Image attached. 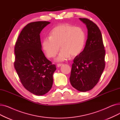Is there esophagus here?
<instances>
[{
    "label": "esophagus",
    "mask_w": 120,
    "mask_h": 120,
    "mask_svg": "<svg viewBox=\"0 0 120 120\" xmlns=\"http://www.w3.org/2000/svg\"><path fill=\"white\" fill-rule=\"evenodd\" d=\"M62 65H63V64H58L57 65V67L59 68V67H60Z\"/></svg>",
    "instance_id": "34e87169"
}]
</instances>
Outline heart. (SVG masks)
<instances>
[{"label": "heart", "instance_id": "heart-1", "mask_svg": "<svg viewBox=\"0 0 120 120\" xmlns=\"http://www.w3.org/2000/svg\"><path fill=\"white\" fill-rule=\"evenodd\" d=\"M85 44V34L83 29L68 24H61L54 28L49 37L45 38L42 43L43 49L48 57L52 58L62 49L56 58L63 61L74 57L82 52Z\"/></svg>", "mask_w": 120, "mask_h": 120}]
</instances>
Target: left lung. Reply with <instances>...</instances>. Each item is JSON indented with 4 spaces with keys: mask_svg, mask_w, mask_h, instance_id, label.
Masks as SVG:
<instances>
[{
    "mask_svg": "<svg viewBox=\"0 0 120 120\" xmlns=\"http://www.w3.org/2000/svg\"><path fill=\"white\" fill-rule=\"evenodd\" d=\"M79 19L87 29V39L82 52L75 57L72 65L70 82L78 91L86 92L98 83L105 67V50L101 32L87 18Z\"/></svg>",
    "mask_w": 120,
    "mask_h": 120,
    "instance_id": "1",
    "label": "left lung"
}]
</instances>
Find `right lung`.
I'll use <instances>...</instances> for the list:
<instances>
[{"label":"right lung","mask_w":120,"mask_h":120,"mask_svg":"<svg viewBox=\"0 0 120 120\" xmlns=\"http://www.w3.org/2000/svg\"><path fill=\"white\" fill-rule=\"evenodd\" d=\"M48 21L31 22L19 35L15 47V68L24 87L36 95H43L52 86L55 65L42 50L40 34Z\"/></svg>","instance_id":"right-lung-1"}]
</instances>
